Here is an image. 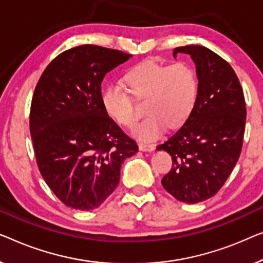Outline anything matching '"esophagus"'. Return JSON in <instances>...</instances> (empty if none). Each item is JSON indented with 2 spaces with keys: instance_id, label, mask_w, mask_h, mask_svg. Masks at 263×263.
Segmentation results:
<instances>
[{
  "instance_id": "34e87169",
  "label": "esophagus",
  "mask_w": 263,
  "mask_h": 263,
  "mask_svg": "<svg viewBox=\"0 0 263 263\" xmlns=\"http://www.w3.org/2000/svg\"><path fill=\"white\" fill-rule=\"evenodd\" d=\"M155 149V145L150 143H140L139 144V150L140 151H153Z\"/></svg>"
}]
</instances>
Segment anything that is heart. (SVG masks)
Masks as SVG:
<instances>
[{
	"label": "heart",
	"instance_id": "b5f03b06",
	"mask_svg": "<svg viewBox=\"0 0 263 263\" xmlns=\"http://www.w3.org/2000/svg\"><path fill=\"white\" fill-rule=\"evenodd\" d=\"M127 89L143 99L147 117L135 130L142 140L156 138L165 126L175 127L190 117L198 100V79L192 65L175 62L165 65L155 61L139 63L124 76ZM107 114L121 126L132 128L138 120L128 91L119 84H108L101 95Z\"/></svg>",
	"mask_w": 263,
	"mask_h": 263
}]
</instances>
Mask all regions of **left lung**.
Returning a JSON list of instances; mask_svg holds the SVG:
<instances>
[{
  "mask_svg": "<svg viewBox=\"0 0 263 263\" xmlns=\"http://www.w3.org/2000/svg\"><path fill=\"white\" fill-rule=\"evenodd\" d=\"M190 54L198 76V100L176 132L157 150L172 156L162 186L177 200L197 204L220 190L237 163L246 126V101L238 77L227 61L200 45L176 47Z\"/></svg>",
  "mask_w": 263,
  "mask_h": 263,
  "instance_id": "8db88e82",
  "label": "left lung"
}]
</instances>
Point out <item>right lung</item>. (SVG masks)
Listing matches in <instances>:
<instances>
[{
	"instance_id": "right-lung-1",
	"label": "right lung",
	"mask_w": 263,
	"mask_h": 263,
	"mask_svg": "<svg viewBox=\"0 0 263 263\" xmlns=\"http://www.w3.org/2000/svg\"><path fill=\"white\" fill-rule=\"evenodd\" d=\"M131 57L96 45L73 47L47 65L34 89L29 130L36 163L71 209L101 205L119 183L121 163L138 151L101 101L103 77Z\"/></svg>"
}]
</instances>
